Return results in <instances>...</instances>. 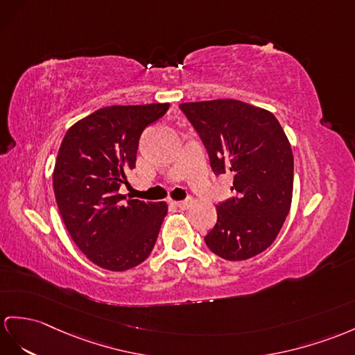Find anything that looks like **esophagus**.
Segmentation results:
<instances>
[{
  "label": "esophagus",
  "instance_id": "esophagus-1",
  "mask_svg": "<svg viewBox=\"0 0 355 355\" xmlns=\"http://www.w3.org/2000/svg\"><path fill=\"white\" fill-rule=\"evenodd\" d=\"M175 205L180 207V209H189V207L193 206V198H187V200L182 202H175Z\"/></svg>",
  "mask_w": 355,
  "mask_h": 355
}]
</instances>
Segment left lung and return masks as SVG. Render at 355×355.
<instances>
[{
    "label": "left lung",
    "instance_id": "left-lung-1",
    "mask_svg": "<svg viewBox=\"0 0 355 355\" xmlns=\"http://www.w3.org/2000/svg\"><path fill=\"white\" fill-rule=\"evenodd\" d=\"M200 135L215 175L233 176L235 197L217 205V224L205 236L212 253L245 261L270 247L286 220L293 155L272 112L236 99L180 103Z\"/></svg>",
    "mask_w": 355,
    "mask_h": 355
}]
</instances>
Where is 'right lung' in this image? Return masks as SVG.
Returning a JSON list of instances; mask_svg holds the SVG:
<instances>
[{"mask_svg": "<svg viewBox=\"0 0 355 355\" xmlns=\"http://www.w3.org/2000/svg\"><path fill=\"white\" fill-rule=\"evenodd\" d=\"M170 103L99 108L67 129L54 167V194L69 235L89 261L126 271L157 243L166 202L125 200L119 194L135 167L140 135Z\"/></svg>", "mask_w": 355, "mask_h": 355, "instance_id": "right-lung-1", "label": "right lung"}]
</instances>
